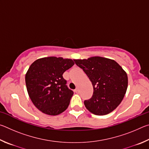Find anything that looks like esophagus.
<instances>
[{"label":"esophagus","instance_id":"34e87169","mask_svg":"<svg viewBox=\"0 0 149 149\" xmlns=\"http://www.w3.org/2000/svg\"><path fill=\"white\" fill-rule=\"evenodd\" d=\"M74 92H75V93H79V89H78V88H76V89H75Z\"/></svg>","mask_w":149,"mask_h":149}]
</instances>
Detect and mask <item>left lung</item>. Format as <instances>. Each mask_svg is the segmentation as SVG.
<instances>
[{"instance_id":"left-lung-1","label":"left lung","mask_w":149,"mask_h":149,"mask_svg":"<svg viewBox=\"0 0 149 149\" xmlns=\"http://www.w3.org/2000/svg\"><path fill=\"white\" fill-rule=\"evenodd\" d=\"M89 77L93 87L91 99L84 100L87 109L95 115H106L117 108L127 88V75L114 60L95 56L74 60Z\"/></svg>"}]
</instances>
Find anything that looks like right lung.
<instances>
[{
    "label": "right lung",
    "instance_id": "add662e5",
    "mask_svg": "<svg viewBox=\"0 0 149 149\" xmlns=\"http://www.w3.org/2000/svg\"><path fill=\"white\" fill-rule=\"evenodd\" d=\"M74 65L71 59L47 57L30 65L26 75L27 93L42 112L56 116L68 107L74 92L68 87L62 75Z\"/></svg>",
    "mask_w": 149,
    "mask_h": 149
}]
</instances>
